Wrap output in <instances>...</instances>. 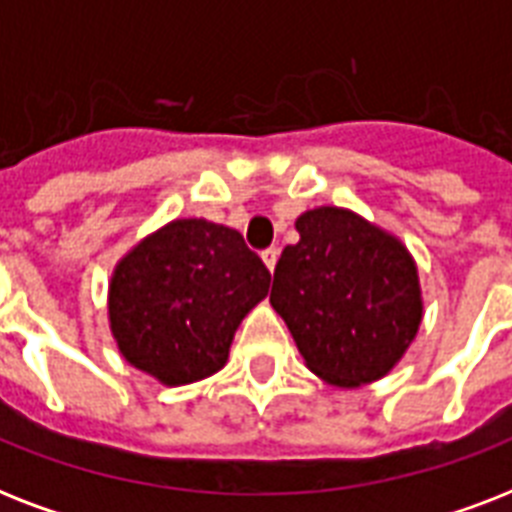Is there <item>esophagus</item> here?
<instances>
[{"mask_svg":"<svg viewBox=\"0 0 512 512\" xmlns=\"http://www.w3.org/2000/svg\"><path fill=\"white\" fill-rule=\"evenodd\" d=\"M260 257H263L265 268H268V271H273V268H276V260H279V247H268Z\"/></svg>","mask_w":512,"mask_h":512,"instance_id":"1","label":"esophagus"}]
</instances>
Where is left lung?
<instances>
[{"mask_svg":"<svg viewBox=\"0 0 512 512\" xmlns=\"http://www.w3.org/2000/svg\"><path fill=\"white\" fill-rule=\"evenodd\" d=\"M295 228L300 241L284 247L273 271V311L316 377L335 388L382 380L425 316L412 252L345 207L308 209Z\"/></svg>","mask_w":512,"mask_h":512,"instance_id":"1","label":"left lung"}]
</instances>
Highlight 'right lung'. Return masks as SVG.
I'll return each mask as SVG.
<instances>
[{"label": "right lung", "mask_w": 512, "mask_h": 512, "mask_svg": "<svg viewBox=\"0 0 512 512\" xmlns=\"http://www.w3.org/2000/svg\"><path fill=\"white\" fill-rule=\"evenodd\" d=\"M271 273L239 231L177 217L127 249L108 281V327L127 364L167 388L228 364L236 329Z\"/></svg>", "instance_id": "add662e5"}]
</instances>
